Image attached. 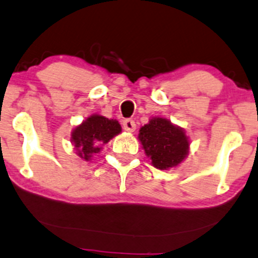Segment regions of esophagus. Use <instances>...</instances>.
Returning <instances> with one entry per match:
<instances>
[{"label": "esophagus", "instance_id": "obj_1", "mask_svg": "<svg viewBox=\"0 0 258 258\" xmlns=\"http://www.w3.org/2000/svg\"><path fill=\"white\" fill-rule=\"evenodd\" d=\"M123 128L124 130H126V132H134V130L137 129V125H135V121L133 120V119H125V120L123 121Z\"/></svg>", "mask_w": 258, "mask_h": 258}]
</instances>
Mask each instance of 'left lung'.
<instances>
[{"label":"left lung","mask_w":258,"mask_h":258,"mask_svg":"<svg viewBox=\"0 0 258 258\" xmlns=\"http://www.w3.org/2000/svg\"><path fill=\"white\" fill-rule=\"evenodd\" d=\"M139 140L152 165L167 170L187 156L189 143L184 132L165 118H152L139 132Z\"/></svg>","instance_id":"left-lung-1"}]
</instances>
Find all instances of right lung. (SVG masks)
<instances>
[{
	"label": "right lung",
	"mask_w": 258,
	"mask_h": 258,
	"mask_svg": "<svg viewBox=\"0 0 258 258\" xmlns=\"http://www.w3.org/2000/svg\"><path fill=\"white\" fill-rule=\"evenodd\" d=\"M120 132V124L115 119L95 114L88 117L81 125L74 129L71 137L75 148L79 150L80 157L90 160L93 154L101 151V145L108 143Z\"/></svg>",
	"instance_id": "1"
}]
</instances>
